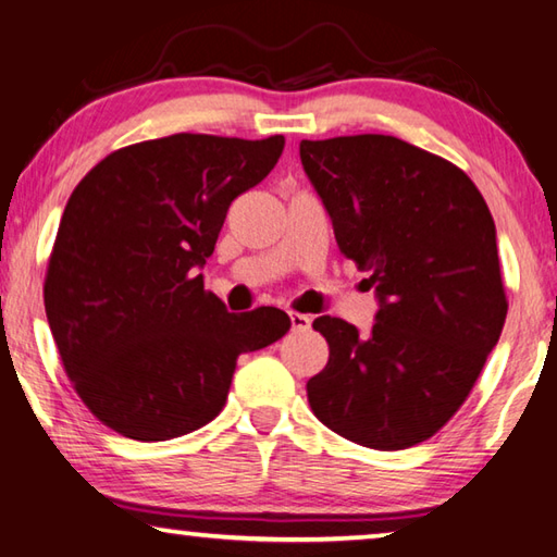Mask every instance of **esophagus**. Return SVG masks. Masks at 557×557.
Returning <instances> with one entry per match:
<instances>
[{"instance_id": "obj_1", "label": "esophagus", "mask_w": 557, "mask_h": 557, "mask_svg": "<svg viewBox=\"0 0 557 557\" xmlns=\"http://www.w3.org/2000/svg\"><path fill=\"white\" fill-rule=\"evenodd\" d=\"M289 322L295 332H307L309 326H312V317L309 314H299V312H289Z\"/></svg>"}]
</instances>
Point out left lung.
Returning <instances> with one entry per match:
<instances>
[{
    "label": "left lung",
    "instance_id": "obj_1",
    "mask_svg": "<svg viewBox=\"0 0 557 557\" xmlns=\"http://www.w3.org/2000/svg\"><path fill=\"white\" fill-rule=\"evenodd\" d=\"M342 256L369 272L371 334L314 319L329 361L307 383L319 420L373 449H405L447 425L482 373L508 301L484 196L457 164L391 135L301 139Z\"/></svg>",
    "mask_w": 557,
    "mask_h": 557
}]
</instances>
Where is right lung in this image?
I'll use <instances>...</instances> for the list:
<instances>
[{
	"label": "right lung",
	"mask_w": 557,
	"mask_h": 557,
	"mask_svg": "<svg viewBox=\"0 0 557 557\" xmlns=\"http://www.w3.org/2000/svg\"><path fill=\"white\" fill-rule=\"evenodd\" d=\"M282 147V135L178 132L115 149L73 188L46 268V317L73 391L122 437L203 428L223 410L238 356L289 332L282 309L231 314L196 275L233 199Z\"/></svg>",
	"instance_id": "add662e5"
}]
</instances>
